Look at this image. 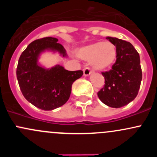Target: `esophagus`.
<instances>
[{
  "label": "esophagus",
  "mask_w": 157,
  "mask_h": 157,
  "mask_svg": "<svg viewBox=\"0 0 157 157\" xmlns=\"http://www.w3.org/2000/svg\"><path fill=\"white\" fill-rule=\"evenodd\" d=\"M91 73H92V71H90V68L87 67H85V68L83 69V75L84 76H89L90 74H91Z\"/></svg>",
  "instance_id": "esophagus-1"
}]
</instances>
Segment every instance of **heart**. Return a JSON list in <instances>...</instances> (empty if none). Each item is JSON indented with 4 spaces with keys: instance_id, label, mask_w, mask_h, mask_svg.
Masks as SVG:
<instances>
[{
    "instance_id": "heart-1",
    "label": "heart",
    "mask_w": 157,
    "mask_h": 157,
    "mask_svg": "<svg viewBox=\"0 0 157 157\" xmlns=\"http://www.w3.org/2000/svg\"><path fill=\"white\" fill-rule=\"evenodd\" d=\"M82 60L91 62L93 69L98 71L108 69L115 63L117 58L116 45L112 42H96L78 51Z\"/></svg>"
}]
</instances>
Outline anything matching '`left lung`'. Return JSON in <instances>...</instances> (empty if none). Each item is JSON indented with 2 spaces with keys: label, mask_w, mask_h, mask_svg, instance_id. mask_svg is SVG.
<instances>
[{
  "label": "left lung",
  "mask_w": 157,
  "mask_h": 157,
  "mask_svg": "<svg viewBox=\"0 0 157 157\" xmlns=\"http://www.w3.org/2000/svg\"><path fill=\"white\" fill-rule=\"evenodd\" d=\"M116 45L117 58L112 69L102 72L104 87L97 93L99 99L112 108L128 105L137 96L142 80L140 56L130 42L107 37Z\"/></svg>",
  "instance_id": "1"
}]
</instances>
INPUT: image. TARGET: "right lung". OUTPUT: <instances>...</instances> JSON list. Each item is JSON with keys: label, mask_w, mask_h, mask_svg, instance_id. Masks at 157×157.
I'll return each mask as SVG.
<instances>
[{"label": "right lung", "mask_w": 157, "mask_h": 157, "mask_svg": "<svg viewBox=\"0 0 157 157\" xmlns=\"http://www.w3.org/2000/svg\"><path fill=\"white\" fill-rule=\"evenodd\" d=\"M58 39L45 37L33 41L22 52L17 67V77L23 96L27 101L42 110H53L67 102L71 86L82 77L83 71H70L56 65L45 69L38 65L39 54L45 50L58 51L66 56Z\"/></svg>", "instance_id": "1"}]
</instances>
